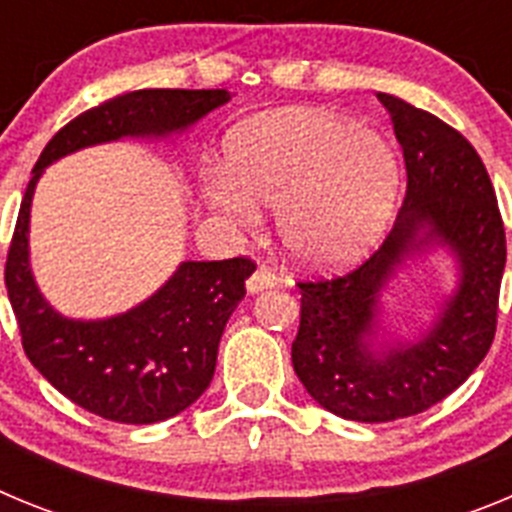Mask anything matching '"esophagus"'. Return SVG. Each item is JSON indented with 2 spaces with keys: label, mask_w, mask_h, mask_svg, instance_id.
<instances>
[{
  "label": "esophagus",
  "mask_w": 512,
  "mask_h": 512,
  "mask_svg": "<svg viewBox=\"0 0 512 512\" xmlns=\"http://www.w3.org/2000/svg\"><path fill=\"white\" fill-rule=\"evenodd\" d=\"M277 282H279V279H277V274H274V271L266 269V266H259V269L253 271L251 277H248L246 289L251 292V295H256V292H261V289L274 287Z\"/></svg>",
  "instance_id": "1"
}]
</instances>
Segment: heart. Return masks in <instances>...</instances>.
<instances>
[{
	"label": "heart",
	"instance_id": "heart-1",
	"mask_svg": "<svg viewBox=\"0 0 512 512\" xmlns=\"http://www.w3.org/2000/svg\"><path fill=\"white\" fill-rule=\"evenodd\" d=\"M400 189V161L379 133L323 110H284L246 122L225 146V171L205 200L230 228H259V205L295 261L341 269L372 251Z\"/></svg>",
	"mask_w": 512,
	"mask_h": 512
}]
</instances>
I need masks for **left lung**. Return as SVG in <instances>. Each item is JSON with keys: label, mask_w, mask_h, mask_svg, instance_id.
<instances>
[{"label": "left lung", "mask_w": 512, "mask_h": 512, "mask_svg": "<svg viewBox=\"0 0 512 512\" xmlns=\"http://www.w3.org/2000/svg\"><path fill=\"white\" fill-rule=\"evenodd\" d=\"M377 97L405 156V202L364 264L341 277L297 282L300 330L292 343V366L312 400L359 423L418 415L467 382L495 338L508 256L495 189L472 143L405 99ZM428 245L457 256V292L423 339L374 349L381 289Z\"/></svg>", "instance_id": "left-lung-1"}]
</instances>
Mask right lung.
<instances>
[{
  "mask_svg": "<svg viewBox=\"0 0 512 512\" xmlns=\"http://www.w3.org/2000/svg\"><path fill=\"white\" fill-rule=\"evenodd\" d=\"M225 89H138L63 125L40 153L9 243L4 282L30 364L79 408L146 425L174 418L210 387L225 323L256 264L246 256L184 261L156 295L107 320H71L40 295L30 269V202L45 166L79 148L120 138H164L194 125Z\"/></svg>",
  "mask_w": 512,
  "mask_h": 512,
  "instance_id": "right-lung-1",
  "label": "right lung"
}]
</instances>
